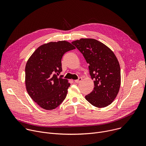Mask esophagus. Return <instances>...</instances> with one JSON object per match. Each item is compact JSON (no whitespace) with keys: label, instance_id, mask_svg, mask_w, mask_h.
I'll use <instances>...</instances> for the list:
<instances>
[{"label":"esophagus","instance_id":"obj_1","mask_svg":"<svg viewBox=\"0 0 146 146\" xmlns=\"http://www.w3.org/2000/svg\"><path fill=\"white\" fill-rule=\"evenodd\" d=\"M81 80H82V78H81V77H80V78H78V80H74V82H75L76 83H78V82H80Z\"/></svg>","mask_w":146,"mask_h":146}]
</instances>
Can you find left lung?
<instances>
[{"mask_svg": "<svg viewBox=\"0 0 146 146\" xmlns=\"http://www.w3.org/2000/svg\"><path fill=\"white\" fill-rule=\"evenodd\" d=\"M82 54L87 64L94 88L85 96L96 108H105L114 101L121 85L118 60L107 46L94 38H81L72 42Z\"/></svg>", "mask_w": 146, "mask_h": 146, "instance_id": "obj_1", "label": "left lung"}]
</instances>
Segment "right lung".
<instances>
[{
	"label": "right lung",
	"mask_w": 146,
	"mask_h": 146,
	"mask_svg": "<svg viewBox=\"0 0 146 146\" xmlns=\"http://www.w3.org/2000/svg\"><path fill=\"white\" fill-rule=\"evenodd\" d=\"M75 48L65 40L51 41L39 46L28 59L25 66L26 89L42 109L53 110L65 99L70 84L58 76L62 70V56Z\"/></svg>",
	"instance_id": "1"
}]
</instances>
